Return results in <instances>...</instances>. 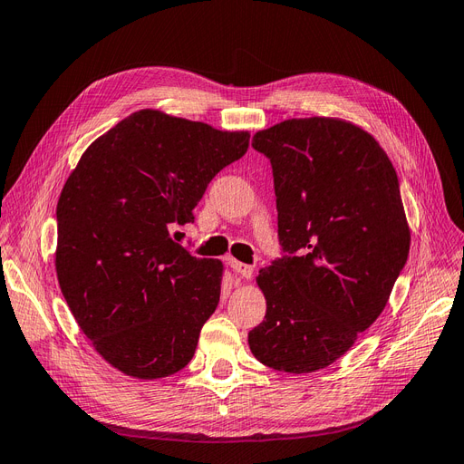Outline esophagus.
<instances>
[{
	"label": "esophagus",
	"instance_id": "obj_1",
	"mask_svg": "<svg viewBox=\"0 0 464 464\" xmlns=\"http://www.w3.org/2000/svg\"><path fill=\"white\" fill-rule=\"evenodd\" d=\"M228 265H230V269L236 275H240L242 278H251V276H254V266H249V265H246L242 261H236V259H228Z\"/></svg>",
	"mask_w": 464,
	"mask_h": 464
}]
</instances>
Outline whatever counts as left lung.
Wrapping results in <instances>:
<instances>
[{
    "label": "left lung",
    "mask_w": 464,
    "mask_h": 464,
    "mask_svg": "<svg viewBox=\"0 0 464 464\" xmlns=\"http://www.w3.org/2000/svg\"><path fill=\"white\" fill-rule=\"evenodd\" d=\"M271 160L283 257L259 271L254 356L278 372L331 366L383 312L411 249L395 168L343 120H286L251 141Z\"/></svg>",
    "instance_id": "1"
}]
</instances>
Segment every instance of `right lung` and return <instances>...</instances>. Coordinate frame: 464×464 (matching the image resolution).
Returning <instances> with one entry per match:
<instances>
[{
	"instance_id": "right-lung-1",
	"label": "right lung",
	"mask_w": 464,
	"mask_h": 464,
	"mask_svg": "<svg viewBox=\"0 0 464 464\" xmlns=\"http://www.w3.org/2000/svg\"><path fill=\"white\" fill-rule=\"evenodd\" d=\"M247 147V131L139 110L67 178L55 273L81 331L125 375L168 377L193 358L220 300L222 263L191 256L170 228L195 220L210 179Z\"/></svg>"
}]
</instances>
